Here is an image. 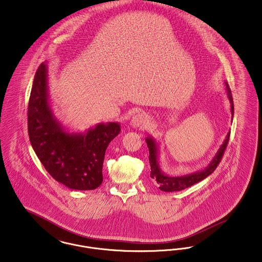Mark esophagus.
I'll use <instances>...</instances> for the list:
<instances>
[{"instance_id": "obj_1", "label": "esophagus", "mask_w": 262, "mask_h": 262, "mask_svg": "<svg viewBox=\"0 0 262 262\" xmlns=\"http://www.w3.org/2000/svg\"><path fill=\"white\" fill-rule=\"evenodd\" d=\"M147 123H148V118L145 114H142V113H139L135 117H133L130 121V124L134 127H143L147 124Z\"/></svg>"}]
</instances>
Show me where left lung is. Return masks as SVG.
Listing matches in <instances>:
<instances>
[{
    "instance_id": "obj_1",
    "label": "left lung",
    "mask_w": 262,
    "mask_h": 262,
    "mask_svg": "<svg viewBox=\"0 0 262 262\" xmlns=\"http://www.w3.org/2000/svg\"><path fill=\"white\" fill-rule=\"evenodd\" d=\"M226 83V91L228 98L231 103V121L233 119V101H232V96H231V89L229 87V84ZM230 134L231 132L228 133L226 139L224 140L223 144L220 146L219 150L216 151L214 158L211 160V162L204 168V169L199 170L197 172H193L190 174H186L182 176H170L166 173H164L162 169L160 168L159 165V144L158 142L152 138V137H146L145 141L149 150V163H150V177L154 184L157 185L158 188L161 191L164 192H177L184 190L186 188L196 184L198 182L211 175L215 171L216 166L221 162V159L224 155V152L227 148L229 139H230Z\"/></svg>"
}]
</instances>
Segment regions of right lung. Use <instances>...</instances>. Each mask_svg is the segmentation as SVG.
Here are the masks:
<instances>
[{"label": "right lung", "mask_w": 262, "mask_h": 262, "mask_svg": "<svg viewBox=\"0 0 262 262\" xmlns=\"http://www.w3.org/2000/svg\"><path fill=\"white\" fill-rule=\"evenodd\" d=\"M47 63L38 67L31 89L28 128L31 146L47 172L73 190H94L103 182L108 143L121 132L117 122L100 123L84 133H69L52 112Z\"/></svg>", "instance_id": "right-lung-1"}]
</instances>
